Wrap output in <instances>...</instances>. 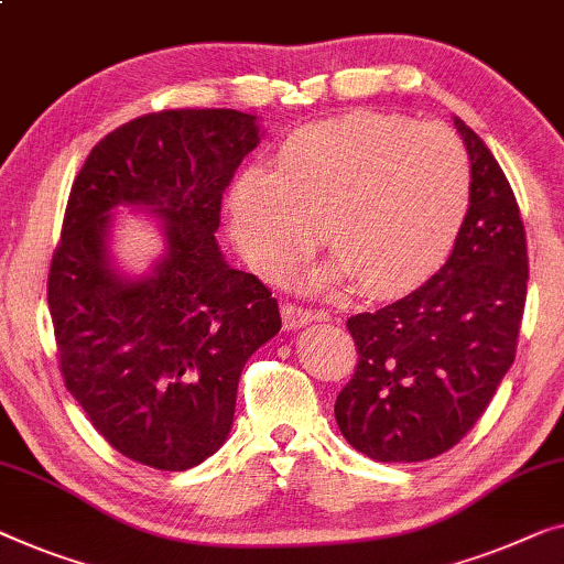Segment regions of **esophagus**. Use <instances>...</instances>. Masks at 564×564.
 <instances>
[{
	"label": "esophagus",
	"instance_id": "34e87169",
	"mask_svg": "<svg viewBox=\"0 0 564 564\" xmlns=\"http://www.w3.org/2000/svg\"><path fill=\"white\" fill-rule=\"evenodd\" d=\"M315 313L310 307H302L297 302H284L282 305V323L288 330H295L302 328V325L313 323L315 321Z\"/></svg>",
	"mask_w": 564,
	"mask_h": 564
}]
</instances>
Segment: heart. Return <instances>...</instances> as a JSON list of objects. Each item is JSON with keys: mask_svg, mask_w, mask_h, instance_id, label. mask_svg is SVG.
Masks as SVG:
<instances>
[{"mask_svg": "<svg viewBox=\"0 0 564 564\" xmlns=\"http://www.w3.org/2000/svg\"><path fill=\"white\" fill-rule=\"evenodd\" d=\"M473 200L460 137L399 113L354 111L313 121L276 147L272 165H249L226 195L228 228L267 276L315 243L333 257L310 288L350 280L371 297H397L430 280L458 241Z\"/></svg>", "mask_w": 564, "mask_h": 564, "instance_id": "heart-1", "label": "heart"}]
</instances>
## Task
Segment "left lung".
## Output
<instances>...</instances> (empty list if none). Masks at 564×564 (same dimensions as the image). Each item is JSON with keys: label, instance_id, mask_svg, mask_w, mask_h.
Segmentation results:
<instances>
[{"label": "left lung", "instance_id": "left-lung-1", "mask_svg": "<svg viewBox=\"0 0 564 564\" xmlns=\"http://www.w3.org/2000/svg\"><path fill=\"white\" fill-rule=\"evenodd\" d=\"M473 200L453 254L410 295L348 317L358 364L336 422L358 453L420 463L468 435L517 356L527 302V234L503 170L455 117Z\"/></svg>", "mask_w": 564, "mask_h": 564}]
</instances>
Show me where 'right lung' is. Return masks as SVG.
<instances>
[{"label":"right lung","mask_w":564,"mask_h":564,"mask_svg":"<svg viewBox=\"0 0 564 564\" xmlns=\"http://www.w3.org/2000/svg\"><path fill=\"white\" fill-rule=\"evenodd\" d=\"M257 144V119L236 109L144 113L106 134L70 187L47 272L58 366L106 443L150 468L187 470L224 445L243 364L282 328L272 290L216 243L224 191ZM119 202L166 224L147 281L105 259Z\"/></svg>","instance_id":"obj_1"}]
</instances>
